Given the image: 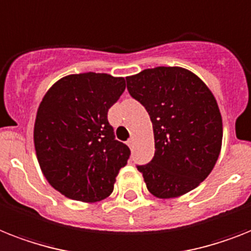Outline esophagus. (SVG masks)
<instances>
[{"label": "esophagus", "mask_w": 251, "mask_h": 251, "mask_svg": "<svg viewBox=\"0 0 251 251\" xmlns=\"http://www.w3.org/2000/svg\"><path fill=\"white\" fill-rule=\"evenodd\" d=\"M126 144H127V146H129L130 148H132V146H134V139H132V138H130V139L127 140V142H126Z\"/></svg>", "instance_id": "1"}]
</instances>
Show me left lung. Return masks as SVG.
<instances>
[{"label":"left lung","instance_id":"left-lung-1","mask_svg":"<svg viewBox=\"0 0 251 251\" xmlns=\"http://www.w3.org/2000/svg\"><path fill=\"white\" fill-rule=\"evenodd\" d=\"M126 82L153 125V158L136 165L148 191L158 199H173L196 188L213 170L223 138L211 91L180 67L144 69L126 77Z\"/></svg>","mask_w":251,"mask_h":251}]
</instances>
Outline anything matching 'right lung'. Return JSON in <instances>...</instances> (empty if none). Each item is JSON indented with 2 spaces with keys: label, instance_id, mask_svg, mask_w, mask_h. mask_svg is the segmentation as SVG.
<instances>
[{
  "label": "right lung",
  "instance_id": "1",
  "mask_svg": "<svg viewBox=\"0 0 251 251\" xmlns=\"http://www.w3.org/2000/svg\"><path fill=\"white\" fill-rule=\"evenodd\" d=\"M125 78L107 73L63 77L46 93L34 122V148L45 178L68 199L95 202L113 191L129 147L116 140L108 109Z\"/></svg>",
  "mask_w": 251,
  "mask_h": 251
}]
</instances>
